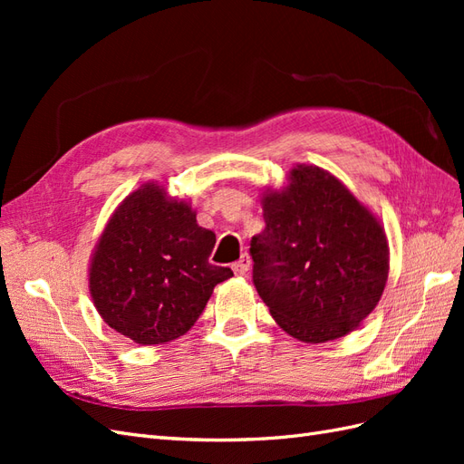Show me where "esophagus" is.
Instances as JSON below:
<instances>
[{
    "label": "esophagus",
    "instance_id": "34e87169",
    "mask_svg": "<svg viewBox=\"0 0 464 464\" xmlns=\"http://www.w3.org/2000/svg\"><path fill=\"white\" fill-rule=\"evenodd\" d=\"M249 266H251V259H249V256H247V254H242V257L237 259V261L232 265V271H234L236 275L244 276V275H247Z\"/></svg>",
    "mask_w": 464,
    "mask_h": 464
}]
</instances>
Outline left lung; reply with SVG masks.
<instances>
[{
    "label": "left lung",
    "instance_id": "obj_1",
    "mask_svg": "<svg viewBox=\"0 0 464 464\" xmlns=\"http://www.w3.org/2000/svg\"><path fill=\"white\" fill-rule=\"evenodd\" d=\"M265 230L251 237L254 285L278 327L327 343L360 327L387 285L382 222L331 172L298 164L261 198Z\"/></svg>",
    "mask_w": 464,
    "mask_h": 464
}]
</instances>
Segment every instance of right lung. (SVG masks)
<instances>
[{
    "label": "right lung",
    "mask_w": 464,
    "mask_h": 464,
    "mask_svg": "<svg viewBox=\"0 0 464 464\" xmlns=\"http://www.w3.org/2000/svg\"><path fill=\"white\" fill-rule=\"evenodd\" d=\"M215 242L189 201L147 181L118 205L94 246L89 290L96 312L143 346L186 334L215 286L234 275L208 263Z\"/></svg>",
    "instance_id": "add662e5"
}]
</instances>
